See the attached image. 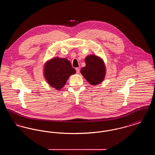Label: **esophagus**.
I'll return each instance as SVG.
<instances>
[{
  "instance_id": "esophagus-1",
  "label": "esophagus",
  "mask_w": 155,
  "mask_h": 155,
  "mask_svg": "<svg viewBox=\"0 0 155 155\" xmlns=\"http://www.w3.org/2000/svg\"><path fill=\"white\" fill-rule=\"evenodd\" d=\"M75 70H76V72H77V74L80 73V68H75Z\"/></svg>"
}]
</instances>
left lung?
<instances>
[{
  "mask_svg": "<svg viewBox=\"0 0 155 155\" xmlns=\"http://www.w3.org/2000/svg\"><path fill=\"white\" fill-rule=\"evenodd\" d=\"M86 66L81 70V73L92 85L99 84L104 79L106 67L103 60L95 55H89L85 59Z\"/></svg>",
  "mask_w": 155,
  "mask_h": 155,
  "instance_id": "8db88e82",
  "label": "left lung"
}]
</instances>
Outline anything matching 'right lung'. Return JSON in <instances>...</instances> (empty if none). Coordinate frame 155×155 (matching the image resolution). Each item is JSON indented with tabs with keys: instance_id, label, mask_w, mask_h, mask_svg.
Segmentation results:
<instances>
[{
	"instance_id": "add662e5",
	"label": "right lung",
	"mask_w": 155,
	"mask_h": 155,
	"mask_svg": "<svg viewBox=\"0 0 155 155\" xmlns=\"http://www.w3.org/2000/svg\"><path fill=\"white\" fill-rule=\"evenodd\" d=\"M75 73L70 61L66 58H53L44 66L46 80L50 86L58 91L65 85L69 77Z\"/></svg>"
}]
</instances>
